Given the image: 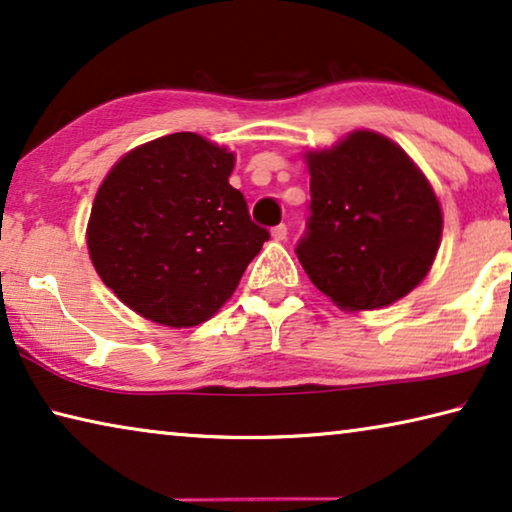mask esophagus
Returning <instances> with one entry per match:
<instances>
[{"label": "esophagus", "mask_w": 512, "mask_h": 512, "mask_svg": "<svg viewBox=\"0 0 512 512\" xmlns=\"http://www.w3.org/2000/svg\"><path fill=\"white\" fill-rule=\"evenodd\" d=\"M286 235H288V226L286 224H279V226H274V229H272V238L277 240V242L286 240Z\"/></svg>", "instance_id": "1"}]
</instances>
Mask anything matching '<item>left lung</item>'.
Instances as JSON below:
<instances>
[{"mask_svg":"<svg viewBox=\"0 0 512 512\" xmlns=\"http://www.w3.org/2000/svg\"><path fill=\"white\" fill-rule=\"evenodd\" d=\"M311 206L295 254L343 311L398 302L430 272L442 208L403 148L371 130L306 153Z\"/></svg>","mask_w":512,"mask_h":512,"instance_id":"obj_1","label":"left lung"}]
</instances>
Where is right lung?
I'll return each instance as SVG.
<instances>
[{
	"instance_id": "1",
	"label": "right lung",
	"mask_w": 512,
	"mask_h": 512,
	"mask_svg": "<svg viewBox=\"0 0 512 512\" xmlns=\"http://www.w3.org/2000/svg\"><path fill=\"white\" fill-rule=\"evenodd\" d=\"M233 162L201 135L174 132L125 153L102 180L86 226L89 256L141 318L206 322L270 238L229 183Z\"/></svg>"
}]
</instances>
